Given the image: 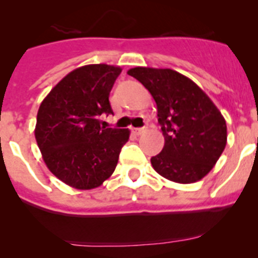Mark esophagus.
Segmentation results:
<instances>
[{"label": "esophagus", "instance_id": "1", "mask_svg": "<svg viewBox=\"0 0 258 258\" xmlns=\"http://www.w3.org/2000/svg\"><path fill=\"white\" fill-rule=\"evenodd\" d=\"M146 131H147V127H137V129H134V133H136L137 136H140V134L145 133Z\"/></svg>", "mask_w": 258, "mask_h": 258}]
</instances>
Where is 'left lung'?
I'll return each mask as SVG.
<instances>
[{
  "label": "left lung",
  "instance_id": "obj_1",
  "mask_svg": "<svg viewBox=\"0 0 258 258\" xmlns=\"http://www.w3.org/2000/svg\"><path fill=\"white\" fill-rule=\"evenodd\" d=\"M145 86L157 106L164 147L151 164L164 178L194 183L212 170L227 141L226 121L211 98L192 80L165 68L127 71Z\"/></svg>",
  "mask_w": 258,
  "mask_h": 258
}]
</instances>
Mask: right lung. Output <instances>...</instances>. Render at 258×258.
<instances>
[{"mask_svg": "<svg viewBox=\"0 0 258 258\" xmlns=\"http://www.w3.org/2000/svg\"><path fill=\"white\" fill-rule=\"evenodd\" d=\"M121 68L88 64L74 70L46 95L37 112L35 137L56 178L77 190L101 186L115 170L127 129L101 126L113 113L108 97Z\"/></svg>", "mask_w": 258, "mask_h": 258, "instance_id": "obj_1", "label": "right lung"}]
</instances>
